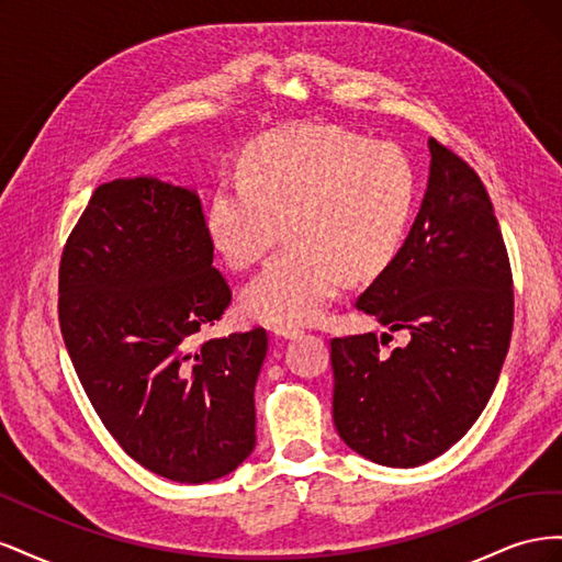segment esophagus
Here are the masks:
<instances>
[{
    "label": "esophagus",
    "mask_w": 562,
    "mask_h": 562,
    "mask_svg": "<svg viewBox=\"0 0 562 562\" xmlns=\"http://www.w3.org/2000/svg\"><path fill=\"white\" fill-rule=\"evenodd\" d=\"M271 333H274V337H279V339H295L302 330H297L293 326H277Z\"/></svg>",
    "instance_id": "esophagus-1"
}]
</instances>
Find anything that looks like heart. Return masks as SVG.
<instances>
[{
  "instance_id": "1",
  "label": "heart",
  "mask_w": 562,
  "mask_h": 562,
  "mask_svg": "<svg viewBox=\"0 0 562 562\" xmlns=\"http://www.w3.org/2000/svg\"><path fill=\"white\" fill-rule=\"evenodd\" d=\"M415 206L403 151L335 124L269 131L250 143L236 178L209 203L211 244L234 269L258 262L283 223L288 244L241 291L246 316L300 326L326 312L345 283L380 271Z\"/></svg>"
}]
</instances>
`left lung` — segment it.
<instances>
[{"label": "left lung", "instance_id": "obj_1", "mask_svg": "<svg viewBox=\"0 0 562 562\" xmlns=\"http://www.w3.org/2000/svg\"><path fill=\"white\" fill-rule=\"evenodd\" d=\"M429 151L411 234L356 300L411 342L391 353L375 333L330 342L337 434L382 467L427 464L473 427L514 330L512 265L485 184L446 145L431 138Z\"/></svg>", "mask_w": 562, "mask_h": 562}]
</instances>
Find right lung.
<instances>
[{
	"instance_id": "add662e5",
	"label": "right lung",
	"mask_w": 562,
	"mask_h": 562,
	"mask_svg": "<svg viewBox=\"0 0 562 562\" xmlns=\"http://www.w3.org/2000/svg\"><path fill=\"white\" fill-rule=\"evenodd\" d=\"M58 293L79 382L135 462L194 485L252 452L267 333L196 345L232 291L194 190L159 178L100 184L63 248Z\"/></svg>"
}]
</instances>
